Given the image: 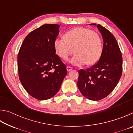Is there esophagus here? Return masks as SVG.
I'll return each instance as SVG.
<instances>
[{"instance_id": "obj_1", "label": "esophagus", "mask_w": 133, "mask_h": 133, "mask_svg": "<svg viewBox=\"0 0 133 133\" xmlns=\"http://www.w3.org/2000/svg\"><path fill=\"white\" fill-rule=\"evenodd\" d=\"M72 69H72V67H70V66H67V70L68 71H71Z\"/></svg>"}]
</instances>
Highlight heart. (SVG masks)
Wrapping results in <instances>:
<instances>
[{"instance_id": "obj_1", "label": "heart", "mask_w": 133, "mask_h": 133, "mask_svg": "<svg viewBox=\"0 0 133 133\" xmlns=\"http://www.w3.org/2000/svg\"><path fill=\"white\" fill-rule=\"evenodd\" d=\"M56 52L66 60L72 54L76 55L70 63L75 66L86 63L93 65L100 59L103 51V43L97 33L89 28L77 27L67 31L64 37L57 38L54 42Z\"/></svg>"}]
</instances>
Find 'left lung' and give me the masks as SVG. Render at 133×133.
Instances as JSON below:
<instances>
[{
  "mask_svg": "<svg viewBox=\"0 0 133 133\" xmlns=\"http://www.w3.org/2000/svg\"><path fill=\"white\" fill-rule=\"evenodd\" d=\"M96 25L95 23L90 24ZM103 39L102 56L97 63L84 70H78L77 87L83 96L97 101L115 88L122 75L123 58L117 42L110 31L97 25Z\"/></svg>",
  "mask_w": 133,
  "mask_h": 133,
  "instance_id": "8db88e82",
  "label": "left lung"
}]
</instances>
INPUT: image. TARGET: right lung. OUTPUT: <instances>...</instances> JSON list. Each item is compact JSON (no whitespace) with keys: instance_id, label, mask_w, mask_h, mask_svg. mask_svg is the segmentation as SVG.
Instances as JSON below:
<instances>
[{"instance_id":"right-lung-1","label":"right lung","mask_w":133,"mask_h":133,"mask_svg":"<svg viewBox=\"0 0 133 133\" xmlns=\"http://www.w3.org/2000/svg\"><path fill=\"white\" fill-rule=\"evenodd\" d=\"M59 27L46 24L31 31L18 53L20 81L26 91L39 100L55 96L67 75L66 65L56 55L54 46Z\"/></svg>"}]
</instances>
